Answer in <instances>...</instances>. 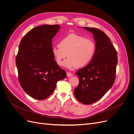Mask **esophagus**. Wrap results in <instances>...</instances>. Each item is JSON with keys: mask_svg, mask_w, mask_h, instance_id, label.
I'll list each match as a JSON object with an SVG mask.
<instances>
[{"mask_svg": "<svg viewBox=\"0 0 134 134\" xmlns=\"http://www.w3.org/2000/svg\"><path fill=\"white\" fill-rule=\"evenodd\" d=\"M67 76L68 77H71V76H73V74H72V73H71L68 72V73H67Z\"/></svg>", "mask_w": 134, "mask_h": 134, "instance_id": "1", "label": "esophagus"}]
</instances>
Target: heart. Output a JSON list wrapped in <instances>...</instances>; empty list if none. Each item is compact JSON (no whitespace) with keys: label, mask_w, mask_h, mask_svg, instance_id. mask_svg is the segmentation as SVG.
Masks as SVG:
<instances>
[{"label":"heart","mask_w":134,"mask_h":134,"mask_svg":"<svg viewBox=\"0 0 134 134\" xmlns=\"http://www.w3.org/2000/svg\"><path fill=\"white\" fill-rule=\"evenodd\" d=\"M59 46L53 47L52 53L59 65L67 68L78 67L81 68L87 65L93 58L96 51L94 42L75 33H71L62 38Z\"/></svg>","instance_id":"b5f03b06"}]
</instances>
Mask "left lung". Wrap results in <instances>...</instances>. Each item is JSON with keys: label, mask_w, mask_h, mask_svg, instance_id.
Listing matches in <instances>:
<instances>
[{"label": "left lung", "mask_w": 134, "mask_h": 134, "mask_svg": "<svg viewBox=\"0 0 134 134\" xmlns=\"http://www.w3.org/2000/svg\"><path fill=\"white\" fill-rule=\"evenodd\" d=\"M82 27L93 34L96 51L91 61L75 73L79 83L74 94L78 101L89 105L99 100L112 87L118 59L116 49L106 34L96 28Z\"/></svg>", "instance_id": "1"}]
</instances>
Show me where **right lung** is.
I'll list each match as a JSON object with an SVG mask.
<instances>
[{
	"label": "right lung",
	"instance_id": "1",
	"mask_svg": "<svg viewBox=\"0 0 134 134\" xmlns=\"http://www.w3.org/2000/svg\"><path fill=\"white\" fill-rule=\"evenodd\" d=\"M60 27L58 24L37 26L20 42L16 59L18 80L25 92L37 100L51 96L57 82L66 77L52 53V39Z\"/></svg>",
	"mask_w": 134,
	"mask_h": 134
}]
</instances>
